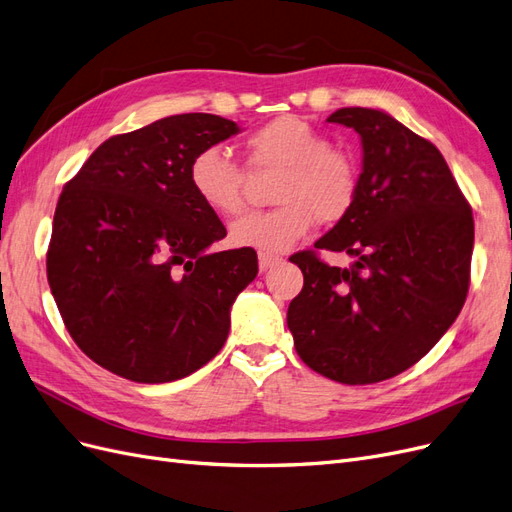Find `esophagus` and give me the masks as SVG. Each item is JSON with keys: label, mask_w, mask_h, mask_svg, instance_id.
<instances>
[{"label": "esophagus", "mask_w": 512, "mask_h": 512, "mask_svg": "<svg viewBox=\"0 0 512 512\" xmlns=\"http://www.w3.org/2000/svg\"><path fill=\"white\" fill-rule=\"evenodd\" d=\"M280 262H282L280 256L265 254V252L258 254V269H260V271H269V269H273L275 265H280Z\"/></svg>", "instance_id": "34e87169"}]
</instances>
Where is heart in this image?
Masks as SVG:
<instances>
[{
	"mask_svg": "<svg viewBox=\"0 0 512 512\" xmlns=\"http://www.w3.org/2000/svg\"><path fill=\"white\" fill-rule=\"evenodd\" d=\"M245 145L252 166L280 168L282 175L273 188L277 207L247 213L232 224V245L280 254L307 235L314 218L333 224L352 209L359 194V166L314 123L294 115L275 117L247 136ZM243 181V166L220 145L200 149L192 158V190L222 218L243 209Z\"/></svg>",
	"mask_w": 512,
	"mask_h": 512,
	"instance_id": "obj_1",
	"label": "heart"
}]
</instances>
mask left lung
<instances>
[{
	"label": "left lung",
	"instance_id": "8db88e82",
	"mask_svg": "<svg viewBox=\"0 0 512 512\" xmlns=\"http://www.w3.org/2000/svg\"><path fill=\"white\" fill-rule=\"evenodd\" d=\"M327 121L361 136L359 194L314 247L355 256L331 268L315 250L290 256L303 290L288 329L307 367L342 384L389 380L438 344L468 297L474 218L436 145L376 108Z\"/></svg>",
	"mask_w": 512,
	"mask_h": 512
}]
</instances>
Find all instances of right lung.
Masks as SVG:
<instances>
[{
    "mask_svg": "<svg viewBox=\"0 0 512 512\" xmlns=\"http://www.w3.org/2000/svg\"><path fill=\"white\" fill-rule=\"evenodd\" d=\"M237 132L209 113L164 117L108 138L64 185L46 277L68 333L100 367L160 384L222 350L258 258L252 247L207 254L226 228L194 194L190 164Z\"/></svg>",
    "mask_w": 512,
    "mask_h": 512,
    "instance_id": "right-lung-1",
    "label": "right lung"
}]
</instances>
